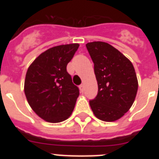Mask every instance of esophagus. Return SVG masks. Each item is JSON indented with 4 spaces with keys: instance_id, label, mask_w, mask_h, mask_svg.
Here are the masks:
<instances>
[{
    "instance_id": "obj_1",
    "label": "esophagus",
    "mask_w": 159,
    "mask_h": 159,
    "mask_svg": "<svg viewBox=\"0 0 159 159\" xmlns=\"http://www.w3.org/2000/svg\"><path fill=\"white\" fill-rule=\"evenodd\" d=\"M80 92H84V85H80Z\"/></svg>"
}]
</instances>
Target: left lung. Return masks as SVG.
Instances as JSON below:
<instances>
[{
  "instance_id": "8db88e82",
  "label": "left lung",
  "mask_w": 159,
  "mask_h": 159,
  "mask_svg": "<svg viewBox=\"0 0 159 159\" xmlns=\"http://www.w3.org/2000/svg\"><path fill=\"white\" fill-rule=\"evenodd\" d=\"M94 63L98 95L89 102L96 118L116 121L131 107L138 83L134 66L128 58L109 43L102 41L86 44Z\"/></svg>"
}]
</instances>
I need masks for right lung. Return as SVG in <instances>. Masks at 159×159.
<instances>
[{"label":"right lung","instance_id":"obj_1","mask_svg":"<svg viewBox=\"0 0 159 159\" xmlns=\"http://www.w3.org/2000/svg\"><path fill=\"white\" fill-rule=\"evenodd\" d=\"M79 43L50 48L30 64L25 80V94L29 106L48 123L63 122L72 113L80 92L74 85L67 65Z\"/></svg>","mask_w":159,"mask_h":159}]
</instances>
